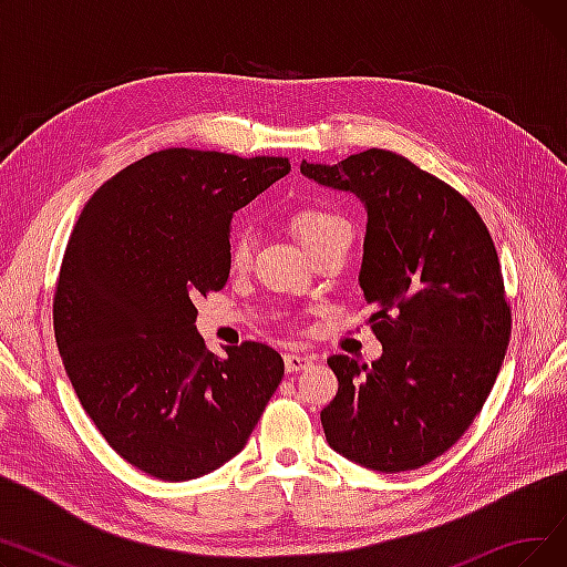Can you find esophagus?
Returning a JSON list of instances; mask_svg holds the SVG:
<instances>
[{
  "label": "esophagus",
  "instance_id": "obj_1",
  "mask_svg": "<svg viewBox=\"0 0 567 567\" xmlns=\"http://www.w3.org/2000/svg\"><path fill=\"white\" fill-rule=\"evenodd\" d=\"M312 363V355L306 353H285V370L291 372H301Z\"/></svg>",
  "mask_w": 567,
  "mask_h": 567
}]
</instances>
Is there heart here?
I'll list each match as a JSON object with an SVG mask.
<instances>
[{"mask_svg":"<svg viewBox=\"0 0 567 567\" xmlns=\"http://www.w3.org/2000/svg\"><path fill=\"white\" fill-rule=\"evenodd\" d=\"M289 225L293 234L299 236V241L303 244L310 257H315L321 248L331 246L333 241H340V238H349L351 241L353 236L351 223L342 214L326 206L299 208V212L289 218ZM252 252H255L252 227L236 225L227 238V264L231 271H246L252 261Z\"/></svg>","mask_w":567,"mask_h":567,"instance_id":"obj_1","label":"heart"}]
</instances>
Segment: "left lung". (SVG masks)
I'll return each mask as SVG.
<instances>
[{
	"mask_svg": "<svg viewBox=\"0 0 567 567\" xmlns=\"http://www.w3.org/2000/svg\"><path fill=\"white\" fill-rule=\"evenodd\" d=\"M301 172L368 208L359 280L383 347L372 365L329 359L338 395L321 411L326 441L372 471L421 468L471 427L511 342L489 229L453 186L385 148Z\"/></svg>",
	"mask_w": 567,
	"mask_h": 567,
	"instance_id": "8db88e82",
	"label": "left lung"
}]
</instances>
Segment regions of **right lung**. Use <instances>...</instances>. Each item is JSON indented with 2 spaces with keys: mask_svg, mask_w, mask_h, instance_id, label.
Segmentation results:
<instances>
[{
  "mask_svg": "<svg viewBox=\"0 0 567 567\" xmlns=\"http://www.w3.org/2000/svg\"><path fill=\"white\" fill-rule=\"evenodd\" d=\"M289 169L274 156L163 148L105 182L73 227L54 340L89 419L154 478L193 481L241 453L282 381L271 347L208 351L195 301L229 278L234 212Z\"/></svg>",
  "mask_w": 567,
  "mask_h": 567,
  "instance_id": "right-lung-1",
  "label": "right lung"
}]
</instances>
